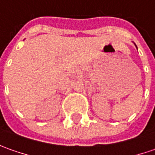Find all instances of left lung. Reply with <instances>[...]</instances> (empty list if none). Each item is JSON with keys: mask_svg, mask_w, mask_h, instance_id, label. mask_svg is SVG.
Instances as JSON below:
<instances>
[{"mask_svg": "<svg viewBox=\"0 0 155 155\" xmlns=\"http://www.w3.org/2000/svg\"><path fill=\"white\" fill-rule=\"evenodd\" d=\"M135 46H136V45H135ZM136 47H137V46H136Z\"/></svg>", "mask_w": 155, "mask_h": 155, "instance_id": "obj_1", "label": "left lung"}]
</instances>
